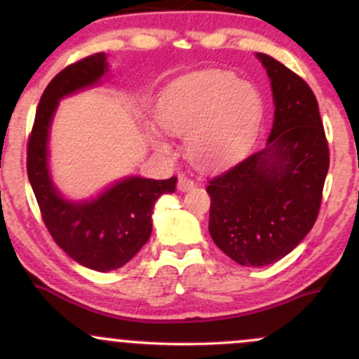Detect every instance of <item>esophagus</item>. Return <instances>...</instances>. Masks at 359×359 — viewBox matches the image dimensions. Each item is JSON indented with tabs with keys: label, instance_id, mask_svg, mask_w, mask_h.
I'll return each mask as SVG.
<instances>
[{
	"label": "esophagus",
	"instance_id": "esophagus-1",
	"mask_svg": "<svg viewBox=\"0 0 359 359\" xmlns=\"http://www.w3.org/2000/svg\"><path fill=\"white\" fill-rule=\"evenodd\" d=\"M194 187H196V182H194L191 177H187V175H180L179 177V184H177V189H179L180 192H187Z\"/></svg>",
	"mask_w": 359,
	"mask_h": 359
}]
</instances>
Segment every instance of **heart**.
<instances>
[{
    "mask_svg": "<svg viewBox=\"0 0 359 359\" xmlns=\"http://www.w3.org/2000/svg\"><path fill=\"white\" fill-rule=\"evenodd\" d=\"M263 116L259 93L228 72H201L175 82L163 94L158 119L172 135L185 137L194 165L219 168L248 150ZM156 143L163 147L158 135Z\"/></svg>",
    "mask_w": 359,
    "mask_h": 359,
    "instance_id": "obj_1",
    "label": "heart"
}]
</instances>
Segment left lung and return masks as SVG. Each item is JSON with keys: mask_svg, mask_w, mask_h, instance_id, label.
I'll return each mask as SVG.
<instances>
[{"mask_svg": "<svg viewBox=\"0 0 359 359\" xmlns=\"http://www.w3.org/2000/svg\"><path fill=\"white\" fill-rule=\"evenodd\" d=\"M271 81L275 116L266 145L209 180V233L243 266H265L311 231L323 201L329 147L319 104L302 77L258 53Z\"/></svg>", "mask_w": 359, "mask_h": 359, "instance_id": "8db88e82", "label": "left lung"}]
</instances>
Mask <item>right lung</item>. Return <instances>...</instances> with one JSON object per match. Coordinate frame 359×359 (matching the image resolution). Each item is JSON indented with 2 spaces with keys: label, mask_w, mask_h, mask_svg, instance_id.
<instances>
[{
  "label": "right lung",
  "mask_w": 359,
  "mask_h": 359,
  "mask_svg": "<svg viewBox=\"0 0 359 359\" xmlns=\"http://www.w3.org/2000/svg\"><path fill=\"white\" fill-rule=\"evenodd\" d=\"M106 71L101 52L57 74L40 97L27 145L28 180L48 233L74 262L96 271L116 270L142 250L151 234L156 199L177 187V177H128L88 203H71L55 191L47 167V142L57 104L67 94L96 84Z\"/></svg>",
  "instance_id": "right-lung-1"
}]
</instances>
